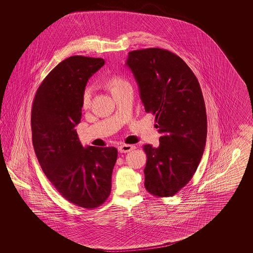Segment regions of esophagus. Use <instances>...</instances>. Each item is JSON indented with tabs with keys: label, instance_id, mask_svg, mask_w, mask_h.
<instances>
[{
	"label": "esophagus",
	"instance_id": "esophagus-1",
	"mask_svg": "<svg viewBox=\"0 0 253 253\" xmlns=\"http://www.w3.org/2000/svg\"><path fill=\"white\" fill-rule=\"evenodd\" d=\"M133 148H134V146H130V145H122V146H119V151L121 153H128Z\"/></svg>",
	"mask_w": 253,
	"mask_h": 253
}]
</instances>
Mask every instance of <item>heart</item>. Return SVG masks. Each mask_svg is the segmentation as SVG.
Here are the masks:
<instances>
[{"instance_id":"1","label":"heart","mask_w":253,"mask_h":253,"mask_svg":"<svg viewBox=\"0 0 253 253\" xmlns=\"http://www.w3.org/2000/svg\"><path fill=\"white\" fill-rule=\"evenodd\" d=\"M105 84L113 94H115L116 92H120L121 90H123L128 86H130V84L125 79H123V77L118 76V75L109 77L106 81ZM92 97V87L91 86L85 87L83 94H82V107L83 108L86 109L91 106Z\"/></svg>"}]
</instances>
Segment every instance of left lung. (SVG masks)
<instances>
[{
  "label": "left lung",
  "mask_w": 253,
  "mask_h": 253,
  "mask_svg": "<svg viewBox=\"0 0 253 253\" xmlns=\"http://www.w3.org/2000/svg\"><path fill=\"white\" fill-rule=\"evenodd\" d=\"M126 65L161 134L159 147L143 146L145 187L155 197H172L191 180L206 145L207 115L199 81L181 57L161 48L131 51Z\"/></svg>",
  "instance_id": "1"
}]
</instances>
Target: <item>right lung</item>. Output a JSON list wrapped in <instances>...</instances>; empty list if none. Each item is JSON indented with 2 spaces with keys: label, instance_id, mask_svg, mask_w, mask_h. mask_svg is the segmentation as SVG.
<instances>
[{
  "label": "right lung",
  "instance_id": "obj_1",
  "mask_svg": "<svg viewBox=\"0 0 253 253\" xmlns=\"http://www.w3.org/2000/svg\"><path fill=\"white\" fill-rule=\"evenodd\" d=\"M103 58L74 55L42 81L33 100L34 151L48 180L64 199L79 207H99L111 191L116 147L82 146L75 126L82 118V94Z\"/></svg>",
  "mask_w": 253,
  "mask_h": 253
}]
</instances>
